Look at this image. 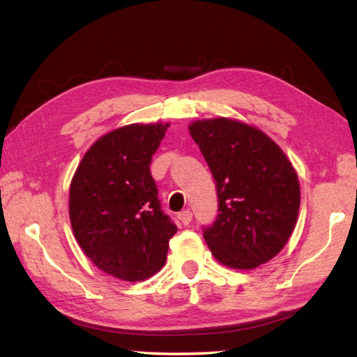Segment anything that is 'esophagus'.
Segmentation results:
<instances>
[{
  "label": "esophagus",
  "mask_w": 357,
  "mask_h": 357,
  "mask_svg": "<svg viewBox=\"0 0 357 357\" xmlns=\"http://www.w3.org/2000/svg\"><path fill=\"white\" fill-rule=\"evenodd\" d=\"M178 219L184 225H187V224H190V221L193 219V213H192L190 210H184V211H181V213L178 215Z\"/></svg>",
  "instance_id": "34e87169"
}]
</instances>
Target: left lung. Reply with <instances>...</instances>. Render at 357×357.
Masks as SVG:
<instances>
[{
	"label": "left lung",
	"instance_id": "obj_1",
	"mask_svg": "<svg viewBox=\"0 0 357 357\" xmlns=\"http://www.w3.org/2000/svg\"><path fill=\"white\" fill-rule=\"evenodd\" d=\"M216 181L218 218L204 229L211 255L225 267L252 270L285 247L298 222V173L259 128L230 118L188 126Z\"/></svg>",
	"mask_w": 357,
	"mask_h": 357
}]
</instances>
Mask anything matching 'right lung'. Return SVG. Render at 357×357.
Instances as JSON below:
<instances>
[{
	"label": "right lung",
	"mask_w": 357,
	"mask_h": 357,
	"mask_svg": "<svg viewBox=\"0 0 357 357\" xmlns=\"http://www.w3.org/2000/svg\"><path fill=\"white\" fill-rule=\"evenodd\" d=\"M169 126L130 124L101 136L70 183L69 216L82 252L98 268L128 282L162 268L178 231L161 210L150 173Z\"/></svg>",
	"instance_id": "obj_1"
}]
</instances>
